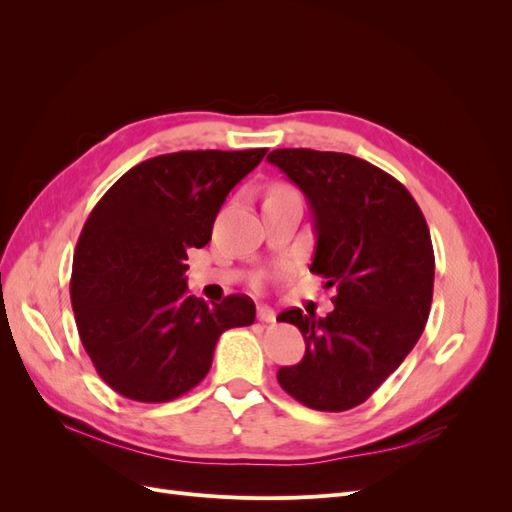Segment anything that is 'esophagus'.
I'll return each instance as SVG.
<instances>
[{"label": "esophagus", "mask_w": 512, "mask_h": 512, "mask_svg": "<svg viewBox=\"0 0 512 512\" xmlns=\"http://www.w3.org/2000/svg\"><path fill=\"white\" fill-rule=\"evenodd\" d=\"M256 316H258L260 322H275V312H273L271 307H267V305H258Z\"/></svg>", "instance_id": "obj_1"}]
</instances>
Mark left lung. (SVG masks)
Returning a JSON list of instances; mask_svg holds the SVG:
<instances>
[{
  "instance_id": "left-lung-1",
  "label": "left lung",
  "mask_w": 512,
  "mask_h": 512,
  "mask_svg": "<svg viewBox=\"0 0 512 512\" xmlns=\"http://www.w3.org/2000/svg\"><path fill=\"white\" fill-rule=\"evenodd\" d=\"M267 160L297 183L314 215L309 271L337 286L324 318L286 309L303 361L277 382L303 406L344 412L374 393L421 337L433 297V245L423 211L395 177L348 153L275 149Z\"/></svg>"
}]
</instances>
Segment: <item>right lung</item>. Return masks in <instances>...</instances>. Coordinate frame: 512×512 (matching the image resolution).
<instances>
[{"mask_svg":"<svg viewBox=\"0 0 512 512\" xmlns=\"http://www.w3.org/2000/svg\"><path fill=\"white\" fill-rule=\"evenodd\" d=\"M267 149L177 151L113 183L76 243L70 297L100 378L119 395L164 404L207 376L224 331L247 327L245 294L205 303L188 292V250L211 241L228 192Z\"/></svg>","mask_w":512,"mask_h":512,"instance_id":"obj_1","label":"right lung"}]
</instances>
